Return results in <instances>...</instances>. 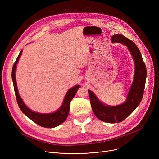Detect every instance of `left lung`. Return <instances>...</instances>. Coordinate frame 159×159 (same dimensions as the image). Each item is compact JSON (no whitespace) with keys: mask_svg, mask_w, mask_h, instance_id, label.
Wrapping results in <instances>:
<instances>
[{"mask_svg":"<svg viewBox=\"0 0 159 159\" xmlns=\"http://www.w3.org/2000/svg\"><path fill=\"white\" fill-rule=\"evenodd\" d=\"M111 40L113 43H117L127 46L134 61V77L126 100L117 106H108L99 101L93 91L88 89V93L91 106L97 117L107 123H118L127 118L141 102L145 88L147 71L140 50L133 41L120 34L113 35Z\"/></svg>","mask_w":159,"mask_h":159,"instance_id":"obj_1","label":"left lung"}]
</instances>
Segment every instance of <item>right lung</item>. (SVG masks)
Wrapping results in <instances>:
<instances>
[{
  "mask_svg": "<svg viewBox=\"0 0 159 159\" xmlns=\"http://www.w3.org/2000/svg\"><path fill=\"white\" fill-rule=\"evenodd\" d=\"M22 53V50H21L17 58L16 59L15 62L12 68V80L13 83V87L15 93V96L16 98V101H17L18 105L20 107L22 112L26 115L29 119H30L32 121L35 123L37 124L39 126L47 128H52L59 126L61 124H62L67 119L69 114L70 111V106L71 100L74 97V96L76 94L77 90L80 88V85H77L70 88L64 97V101L62 106L58 108V109L53 113H37L35 111H33L24 104L22 99L21 98L20 96L19 95L17 85H16V77H15V72L16 68V64H18L19 61V58Z\"/></svg>",
  "mask_w": 159,
  "mask_h": 159,
  "instance_id": "add662e5",
  "label": "right lung"
}]
</instances>
